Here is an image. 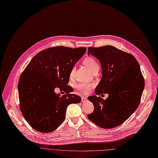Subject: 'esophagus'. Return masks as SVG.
I'll return each mask as SVG.
<instances>
[{
	"instance_id": "1",
	"label": "esophagus",
	"mask_w": 158,
	"mask_h": 158,
	"mask_svg": "<svg viewBox=\"0 0 158 158\" xmlns=\"http://www.w3.org/2000/svg\"><path fill=\"white\" fill-rule=\"evenodd\" d=\"M86 100H87V97H85V96H82V97L81 100H82V102H84Z\"/></svg>"
}]
</instances>
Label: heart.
<instances>
[{
	"instance_id": "1",
	"label": "heart",
	"mask_w": 158,
	"mask_h": 158,
	"mask_svg": "<svg viewBox=\"0 0 158 158\" xmlns=\"http://www.w3.org/2000/svg\"><path fill=\"white\" fill-rule=\"evenodd\" d=\"M84 64L89 68V69L93 72L96 69H98V64L93 57H87L84 60ZM76 71V67L74 66L71 71L70 76L73 77ZM94 86V84L87 82H80L77 84V89L84 94H87Z\"/></svg>"
}]
</instances>
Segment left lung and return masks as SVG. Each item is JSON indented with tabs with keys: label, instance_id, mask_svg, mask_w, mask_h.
I'll return each mask as SVG.
<instances>
[{
	"label": "left lung",
	"instance_id": "obj_1",
	"mask_svg": "<svg viewBox=\"0 0 158 158\" xmlns=\"http://www.w3.org/2000/svg\"><path fill=\"white\" fill-rule=\"evenodd\" d=\"M87 54L99 60L102 69L95 94H109L106 100L97 95L88 97L94 110L87 117L100 128H115L125 122L139 105L144 88L139 64L132 55L110 45L89 47Z\"/></svg>",
	"mask_w": 158,
	"mask_h": 158
}]
</instances>
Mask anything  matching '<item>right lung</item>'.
<instances>
[{
	"label": "right lung",
	"mask_w": 158,
	"mask_h": 158,
	"mask_svg": "<svg viewBox=\"0 0 158 158\" xmlns=\"http://www.w3.org/2000/svg\"><path fill=\"white\" fill-rule=\"evenodd\" d=\"M86 48H50L36 54L22 73L18 89L20 108L26 121L35 130L50 133L65 120L67 107L78 103L81 97L70 94L71 69ZM59 88L66 94L55 93Z\"/></svg>",
	"instance_id": "1"
}]
</instances>
